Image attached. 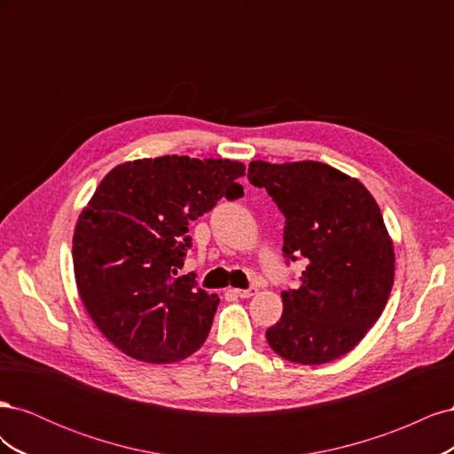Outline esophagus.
Masks as SVG:
<instances>
[{"label": "esophagus", "instance_id": "34e87169", "mask_svg": "<svg viewBox=\"0 0 454 454\" xmlns=\"http://www.w3.org/2000/svg\"><path fill=\"white\" fill-rule=\"evenodd\" d=\"M232 292L237 294V297H242V299H248V297H252V295L257 294L255 287H248V290H232Z\"/></svg>", "mask_w": 454, "mask_h": 454}]
</instances>
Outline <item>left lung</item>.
<instances>
[{
	"label": "left lung",
	"mask_w": 454,
	"mask_h": 454,
	"mask_svg": "<svg viewBox=\"0 0 454 454\" xmlns=\"http://www.w3.org/2000/svg\"><path fill=\"white\" fill-rule=\"evenodd\" d=\"M248 180L286 217V259L307 261L301 286L282 292L269 345L295 364L333 362L365 337L392 292L394 246L379 204L356 177L316 160H252Z\"/></svg>",
	"instance_id": "8db88e82"
}]
</instances>
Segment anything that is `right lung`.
I'll return each mask as SVG.
<instances>
[{
	"mask_svg": "<svg viewBox=\"0 0 454 454\" xmlns=\"http://www.w3.org/2000/svg\"><path fill=\"white\" fill-rule=\"evenodd\" d=\"M246 167L164 155L122 162L96 187L74 232L81 301L104 337L134 360L180 362L210 333L217 295L177 277L189 222L244 195Z\"/></svg>",
	"mask_w": 454,
	"mask_h": 454,
	"instance_id": "obj_1",
	"label": "right lung"
}]
</instances>
